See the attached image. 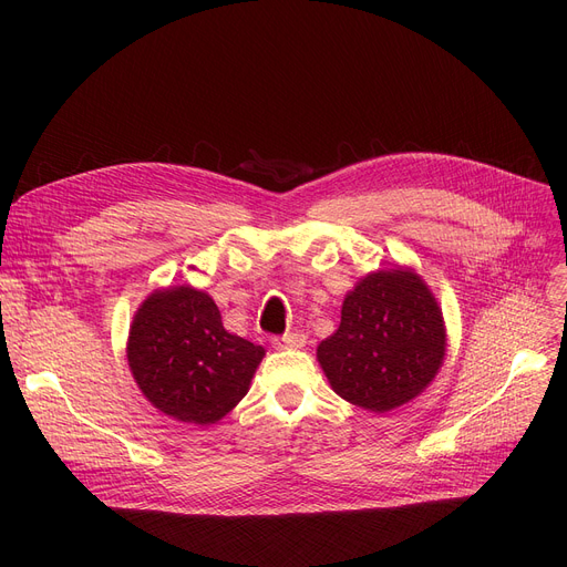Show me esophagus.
Returning a JSON list of instances; mask_svg holds the SVG:
<instances>
[{"label":"esophagus","mask_w":567,"mask_h":567,"mask_svg":"<svg viewBox=\"0 0 567 567\" xmlns=\"http://www.w3.org/2000/svg\"><path fill=\"white\" fill-rule=\"evenodd\" d=\"M276 344L280 349H301V347H306V336H301V333H285L282 338H276Z\"/></svg>","instance_id":"34e87169"}]
</instances>
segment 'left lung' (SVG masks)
Listing matches in <instances>:
<instances>
[{
  "mask_svg": "<svg viewBox=\"0 0 567 567\" xmlns=\"http://www.w3.org/2000/svg\"><path fill=\"white\" fill-rule=\"evenodd\" d=\"M445 321L427 282L409 266L381 268L344 296L338 331L317 361L347 402L385 413L419 398L443 365Z\"/></svg>",
  "mask_w": 567,
  "mask_h": 567,
  "instance_id": "left-lung-1",
  "label": "left lung"
}]
</instances>
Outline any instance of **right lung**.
<instances>
[{"mask_svg": "<svg viewBox=\"0 0 567 567\" xmlns=\"http://www.w3.org/2000/svg\"><path fill=\"white\" fill-rule=\"evenodd\" d=\"M264 353L227 333L212 296L188 285L148 293L126 342L142 395L169 419L202 427L223 421L246 398Z\"/></svg>", "mask_w": 567, "mask_h": 567, "instance_id": "obj_1", "label": "right lung"}]
</instances>
